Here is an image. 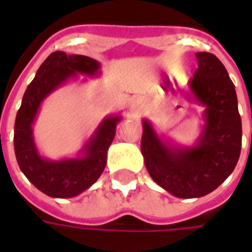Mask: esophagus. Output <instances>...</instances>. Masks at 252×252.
Masks as SVG:
<instances>
[{"mask_svg":"<svg viewBox=\"0 0 252 252\" xmlns=\"http://www.w3.org/2000/svg\"><path fill=\"white\" fill-rule=\"evenodd\" d=\"M132 110H133L135 113H139V112L142 110V104H140L139 101H135L133 105H132Z\"/></svg>","mask_w":252,"mask_h":252,"instance_id":"esophagus-1","label":"esophagus"}]
</instances>
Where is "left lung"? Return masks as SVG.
I'll use <instances>...</instances> for the list:
<instances>
[{"mask_svg": "<svg viewBox=\"0 0 252 252\" xmlns=\"http://www.w3.org/2000/svg\"><path fill=\"white\" fill-rule=\"evenodd\" d=\"M198 68L189 82L188 99L204 106V126L193 146L159 136L143 119L142 154L148 174L170 194L197 198L211 193L231 175L242 148V119L235 85L213 54H195Z\"/></svg>", "mask_w": 252, "mask_h": 252, "instance_id": "8db88e82", "label": "left lung"}]
</instances>
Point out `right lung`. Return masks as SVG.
Returning a JSON list of instances; mask_svg holds the SVG:
<instances>
[{"instance_id":"add662e5","label":"right lung","mask_w":252,"mask_h":252,"mask_svg":"<svg viewBox=\"0 0 252 252\" xmlns=\"http://www.w3.org/2000/svg\"><path fill=\"white\" fill-rule=\"evenodd\" d=\"M99 64L85 55L52 52L28 85L14 123V153L20 170L37 189L54 198H70L89 189L106 164L108 148L113 142L121 116H106L89 137L75 158L51 160L36 147L32 126L43 101L70 79L99 75Z\"/></svg>"}]
</instances>
